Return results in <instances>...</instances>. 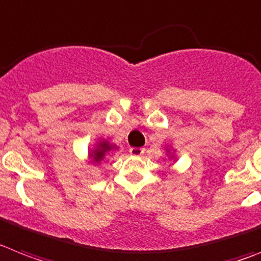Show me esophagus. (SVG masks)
Here are the masks:
<instances>
[{"label":"esophagus","instance_id":"esophagus-1","mask_svg":"<svg viewBox=\"0 0 261 261\" xmlns=\"http://www.w3.org/2000/svg\"><path fill=\"white\" fill-rule=\"evenodd\" d=\"M129 153L132 155H141L144 153V148H130Z\"/></svg>","mask_w":261,"mask_h":261}]
</instances>
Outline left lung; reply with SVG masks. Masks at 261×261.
I'll return each instance as SVG.
<instances>
[{
  "instance_id": "left-lung-1",
  "label": "left lung",
  "mask_w": 261,
  "mask_h": 261,
  "mask_svg": "<svg viewBox=\"0 0 261 261\" xmlns=\"http://www.w3.org/2000/svg\"><path fill=\"white\" fill-rule=\"evenodd\" d=\"M168 152H169V150H168Z\"/></svg>"
}]
</instances>
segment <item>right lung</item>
I'll return each mask as SVG.
<instances>
[{"label":"right lung","instance_id":"obj_1","mask_svg":"<svg viewBox=\"0 0 261 261\" xmlns=\"http://www.w3.org/2000/svg\"><path fill=\"white\" fill-rule=\"evenodd\" d=\"M113 148H115V146L111 145L107 140L100 141L96 145V148L90 152V157L92 158L93 164H100V162L103 161V158L106 157V153L109 152V150H112Z\"/></svg>","mask_w":261,"mask_h":261}]
</instances>
